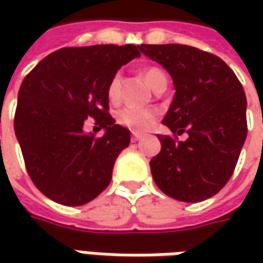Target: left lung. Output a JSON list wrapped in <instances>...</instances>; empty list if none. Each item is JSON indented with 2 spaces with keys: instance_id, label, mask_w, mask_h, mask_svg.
Here are the masks:
<instances>
[{
  "instance_id": "8db88e82",
  "label": "left lung",
  "mask_w": 263,
  "mask_h": 263,
  "mask_svg": "<svg viewBox=\"0 0 263 263\" xmlns=\"http://www.w3.org/2000/svg\"><path fill=\"white\" fill-rule=\"evenodd\" d=\"M124 46L63 48L45 57L18 90L14 132L26 170L37 190L67 206H80L111 183L117 157L130 132L108 112V90ZM93 118L92 130L83 128Z\"/></svg>"
}]
</instances>
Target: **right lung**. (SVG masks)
<instances>
[{"mask_svg": "<svg viewBox=\"0 0 263 263\" xmlns=\"http://www.w3.org/2000/svg\"><path fill=\"white\" fill-rule=\"evenodd\" d=\"M145 54L173 77L176 95L162 124L161 152L151 159L157 186L181 202H202L226 186L248 135L246 95L217 55L178 44L147 45Z\"/></svg>", "mask_w": 263, "mask_h": 263, "instance_id": "obj_1", "label": "right lung"}]
</instances>
